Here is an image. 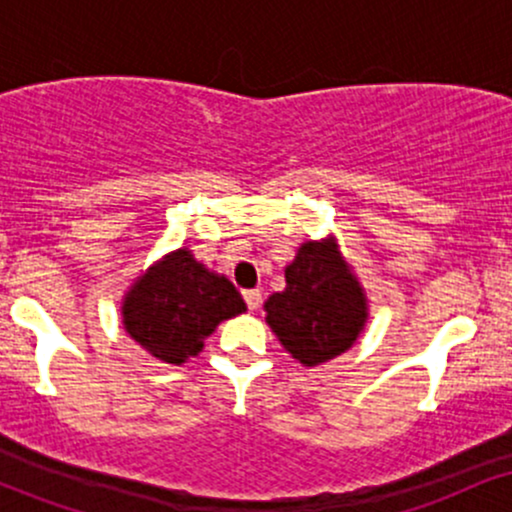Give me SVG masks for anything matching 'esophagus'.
Returning a JSON list of instances; mask_svg holds the SVG:
<instances>
[{
  "instance_id": "obj_1",
  "label": "esophagus",
  "mask_w": 512,
  "mask_h": 512,
  "mask_svg": "<svg viewBox=\"0 0 512 512\" xmlns=\"http://www.w3.org/2000/svg\"><path fill=\"white\" fill-rule=\"evenodd\" d=\"M243 298H245V305H248L250 310H257L262 303V293L257 289H250V291H243Z\"/></svg>"
}]
</instances>
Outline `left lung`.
<instances>
[{"instance_id": "1", "label": "left lung", "mask_w": 512, "mask_h": 512, "mask_svg": "<svg viewBox=\"0 0 512 512\" xmlns=\"http://www.w3.org/2000/svg\"><path fill=\"white\" fill-rule=\"evenodd\" d=\"M267 325L305 366L344 354L366 322V298L332 243H303L286 289L267 298Z\"/></svg>"}]
</instances>
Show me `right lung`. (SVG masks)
Segmentation results:
<instances>
[{
  "label": "right lung",
  "mask_w": 512,
  "mask_h": 512,
  "mask_svg": "<svg viewBox=\"0 0 512 512\" xmlns=\"http://www.w3.org/2000/svg\"><path fill=\"white\" fill-rule=\"evenodd\" d=\"M240 313L245 303L236 286L204 269L190 250L173 252L139 276L122 305L129 337L166 363L197 356L216 325Z\"/></svg>",
  "instance_id": "right-lung-1"
}]
</instances>
